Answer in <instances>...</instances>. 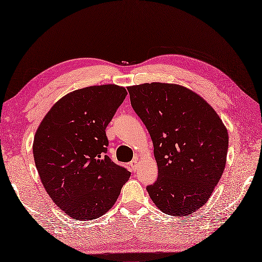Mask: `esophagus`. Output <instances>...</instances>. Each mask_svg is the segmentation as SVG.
<instances>
[{"label": "esophagus", "instance_id": "esophagus-1", "mask_svg": "<svg viewBox=\"0 0 262 262\" xmlns=\"http://www.w3.org/2000/svg\"><path fill=\"white\" fill-rule=\"evenodd\" d=\"M138 163H139V159L135 158L133 159L131 162H130V165H131V168L133 171L136 170V168H138Z\"/></svg>", "mask_w": 262, "mask_h": 262}]
</instances>
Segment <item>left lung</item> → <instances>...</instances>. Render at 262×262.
Returning <instances> with one entry per match:
<instances>
[{
    "mask_svg": "<svg viewBox=\"0 0 262 262\" xmlns=\"http://www.w3.org/2000/svg\"><path fill=\"white\" fill-rule=\"evenodd\" d=\"M128 92L154 143L158 179L146 188L149 196L168 215L193 214L225 169L226 127L204 98L184 86L154 82Z\"/></svg>",
    "mask_w": 262,
    "mask_h": 262,
    "instance_id": "1",
    "label": "left lung"
}]
</instances>
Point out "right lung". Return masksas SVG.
Segmentation results:
<instances>
[{
	"instance_id": "add662e5",
	"label": "right lung",
	"mask_w": 262,
	"mask_h": 262,
	"mask_svg": "<svg viewBox=\"0 0 262 262\" xmlns=\"http://www.w3.org/2000/svg\"><path fill=\"white\" fill-rule=\"evenodd\" d=\"M127 95L115 84L73 91L50 108L35 133L33 155L43 188L72 219L103 215L131 175L105 155V128Z\"/></svg>"
}]
</instances>
